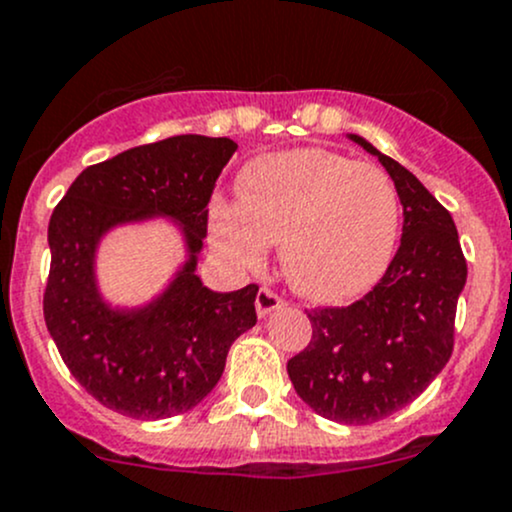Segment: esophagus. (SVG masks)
Returning a JSON list of instances; mask_svg holds the SVG:
<instances>
[{
    "label": "esophagus",
    "instance_id": "esophagus-1",
    "mask_svg": "<svg viewBox=\"0 0 512 512\" xmlns=\"http://www.w3.org/2000/svg\"><path fill=\"white\" fill-rule=\"evenodd\" d=\"M284 299L279 294H274L272 289H265V286H262L260 291H257V299H255V308H257V316L260 318H267L269 313L272 311H277V308H282L284 306Z\"/></svg>",
    "mask_w": 512,
    "mask_h": 512
}]
</instances>
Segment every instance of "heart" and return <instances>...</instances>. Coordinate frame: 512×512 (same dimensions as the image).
Returning <instances> with one entry per match:
<instances>
[{"instance_id": "1", "label": "heart", "mask_w": 512, "mask_h": 512, "mask_svg": "<svg viewBox=\"0 0 512 512\" xmlns=\"http://www.w3.org/2000/svg\"><path fill=\"white\" fill-rule=\"evenodd\" d=\"M401 201L381 167L323 148L262 155L240 174V199L211 201V233L238 267H260L282 243L286 282L318 303H342L384 277Z\"/></svg>"}]
</instances>
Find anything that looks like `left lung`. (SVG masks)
Wrapping results in <instances>:
<instances>
[{
	"mask_svg": "<svg viewBox=\"0 0 512 512\" xmlns=\"http://www.w3.org/2000/svg\"><path fill=\"white\" fill-rule=\"evenodd\" d=\"M398 189L403 235L381 282L342 308H313V338L286 372L303 403L342 425L389 418L418 398L445 369L466 260L452 216L420 179L372 143Z\"/></svg>",
	"mask_w": 512,
	"mask_h": 512,
	"instance_id": "left-lung-1",
	"label": "left lung"
}]
</instances>
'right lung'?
<instances>
[{"label":"right lung","instance_id":"1","mask_svg":"<svg viewBox=\"0 0 512 512\" xmlns=\"http://www.w3.org/2000/svg\"><path fill=\"white\" fill-rule=\"evenodd\" d=\"M238 145L172 136L87 167L48 223L43 316L72 376L136 420L192 411L221 379L230 345L257 323V286L218 294L196 274L216 179ZM172 217L188 260L145 307L114 309L96 284V247L116 225Z\"/></svg>","mask_w":512,"mask_h":512}]
</instances>
